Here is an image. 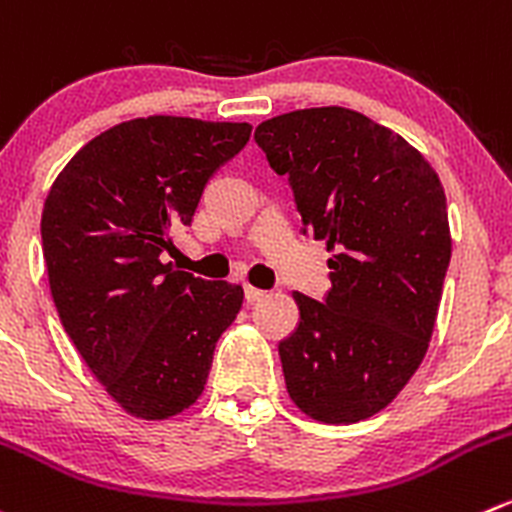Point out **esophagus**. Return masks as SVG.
<instances>
[{
  "label": "esophagus",
  "instance_id": "obj_1",
  "mask_svg": "<svg viewBox=\"0 0 512 512\" xmlns=\"http://www.w3.org/2000/svg\"><path fill=\"white\" fill-rule=\"evenodd\" d=\"M265 295H267L265 290H257V287L245 285V300H247V302H260Z\"/></svg>",
  "mask_w": 512,
  "mask_h": 512
}]
</instances>
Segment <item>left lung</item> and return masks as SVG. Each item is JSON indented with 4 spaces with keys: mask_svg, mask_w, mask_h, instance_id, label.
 Returning a JSON list of instances; mask_svg holds the SVG:
<instances>
[{
    "mask_svg": "<svg viewBox=\"0 0 512 512\" xmlns=\"http://www.w3.org/2000/svg\"><path fill=\"white\" fill-rule=\"evenodd\" d=\"M257 145L295 192L302 225L332 257L330 292H292L300 325L280 342L292 403L347 425L388 408L423 362L438 320L450 225L430 162L347 107L280 114Z\"/></svg>",
    "mask_w": 512,
    "mask_h": 512,
    "instance_id": "8db88e82",
    "label": "left lung"
}]
</instances>
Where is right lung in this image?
Here are the masks:
<instances>
[{"label": "right lung", "mask_w": 512, "mask_h": 512, "mask_svg": "<svg viewBox=\"0 0 512 512\" xmlns=\"http://www.w3.org/2000/svg\"><path fill=\"white\" fill-rule=\"evenodd\" d=\"M252 124L137 117L89 140L44 200L42 247L64 330L109 398L142 420L197 403L242 285L162 260Z\"/></svg>", "instance_id": "1"}]
</instances>
